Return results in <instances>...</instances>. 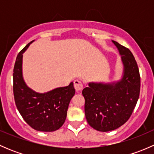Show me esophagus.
I'll return each instance as SVG.
<instances>
[{
	"label": "esophagus",
	"instance_id": "34e87169",
	"mask_svg": "<svg viewBox=\"0 0 154 154\" xmlns=\"http://www.w3.org/2000/svg\"><path fill=\"white\" fill-rule=\"evenodd\" d=\"M74 88H75L77 91H80L83 88V83H82V82L80 81V80H74Z\"/></svg>",
	"mask_w": 154,
	"mask_h": 154
}]
</instances>
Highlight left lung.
<instances>
[{
  "label": "left lung",
  "mask_w": 154,
  "mask_h": 154,
  "mask_svg": "<svg viewBox=\"0 0 154 154\" xmlns=\"http://www.w3.org/2000/svg\"><path fill=\"white\" fill-rule=\"evenodd\" d=\"M123 63V74L112 83H88L83 89L87 122L94 130L108 132L127 122L137 103L140 92V75L131 51L116 41Z\"/></svg>",
  "instance_id": "left-lung-1"
}]
</instances>
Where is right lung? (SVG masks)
I'll return each mask as SVG.
<instances>
[{"instance_id": "right-lung-1", "label": "right lung", "mask_w": 154, "mask_h": 154, "mask_svg": "<svg viewBox=\"0 0 154 154\" xmlns=\"http://www.w3.org/2000/svg\"><path fill=\"white\" fill-rule=\"evenodd\" d=\"M33 42V41H32ZM28 43L17 56L13 70V93L15 105L24 120L34 130L53 132L63 126L71 98L75 94L74 83L45 93L33 91L23 77V54Z\"/></svg>"}]
</instances>
